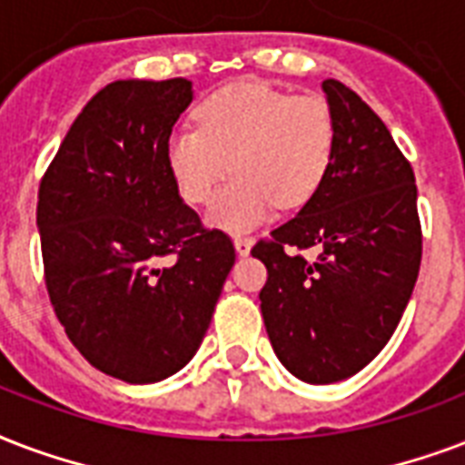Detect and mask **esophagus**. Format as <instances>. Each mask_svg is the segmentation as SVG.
Here are the masks:
<instances>
[{"instance_id":"esophagus-1","label":"esophagus","mask_w":465,"mask_h":465,"mask_svg":"<svg viewBox=\"0 0 465 465\" xmlns=\"http://www.w3.org/2000/svg\"><path fill=\"white\" fill-rule=\"evenodd\" d=\"M252 244H254V240H252V237H242V235L235 237V250H237V254H240V257L250 254Z\"/></svg>"}]
</instances>
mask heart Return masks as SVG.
<instances>
[{
    "label": "heart",
    "mask_w": 465,
    "mask_h": 465,
    "mask_svg": "<svg viewBox=\"0 0 465 465\" xmlns=\"http://www.w3.org/2000/svg\"><path fill=\"white\" fill-rule=\"evenodd\" d=\"M196 128L169 135L164 160L176 193L206 206L211 223L247 230L279 206L303 208L325 183L337 153V118L325 96L289 94L264 82H235L201 99Z\"/></svg>",
    "instance_id": "b5f03b06"
}]
</instances>
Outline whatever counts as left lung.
<instances>
[{
    "label": "left lung",
    "instance_id": "1",
    "mask_svg": "<svg viewBox=\"0 0 465 465\" xmlns=\"http://www.w3.org/2000/svg\"><path fill=\"white\" fill-rule=\"evenodd\" d=\"M322 89L337 118L332 169L301 213L252 247L266 266L259 301L273 351L315 386L379 356L422 262L412 164L361 96L337 79Z\"/></svg>",
    "mask_w": 465,
    "mask_h": 465
}]
</instances>
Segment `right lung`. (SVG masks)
<instances>
[{"mask_svg":"<svg viewBox=\"0 0 465 465\" xmlns=\"http://www.w3.org/2000/svg\"><path fill=\"white\" fill-rule=\"evenodd\" d=\"M189 104L183 77L111 82L38 189L50 305L79 354L125 383L192 361L235 264L228 232L206 228L169 176L164 145Z\"/></svg>","mask_w":465,"mask_h":465,"instance_id":"1","label":"right lung"}]
</instances>
